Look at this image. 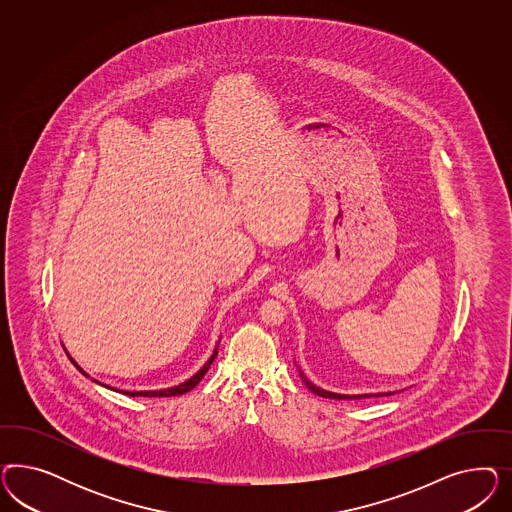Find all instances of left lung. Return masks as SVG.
<instances>
[{
    "mask_svg": "<svg viewBox=\"0 0 512 512\" xmlns=\"http://www.w3.org/2000/svg\"><path fill=\"white\" fill-rule=\"evenodd\" d=\"M300 377H302V381L306 383V387L310 388L313 394H317V396H323V398H334V400H362V398H370V396H385V394H353V396H347V394H336V392H328V390H323V388L315 387L313 383H311L310 379L304 375V373L300 372ZM390 394H394V392H387V396Z\"/></svg>",
    "mask_w": 512,
    "mask_h": 512,
    "instance_id": "8db88e82",
    "label": "left lung"
}]
</instances>
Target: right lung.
<instances>
[{
  "mask_svg": "<svg viewBox=\"0 0 512 512\" xmlns=\"http://www.w3.org/2000/svg\"><path fill=\"white\" fill-rule=\"evenodd\" d=\"M217 355V347L214 349V355L212 357L208 358V362L202 366L201 370L199 372L195 373L191 379H187L186 383H182V385H178V387H172V388H165V390H133V392H129V390H118V392H122V394H125V396H146V398H167V396H180V394H186V392H189L191 388L197 387L199 383H201L202 377L206 375V372H208V368H210V364L214 362V358H216ZM71 362L77 366L78 372H82V368L78 366L77 362L71 358ZM86 377H90L88 373L82 372ZM95 381V379H93ZM95 383H99V381H95ZM99 385H103V383H99ZM103 387H107V385H103ZM110 388V387H107ZM112 390H116V388H112Z\"/></svg>",
  "mask_w": 512,
  "mask_h": 512,
  "instance_id": "1",
  "label": "right lung"
}]
</instances>
